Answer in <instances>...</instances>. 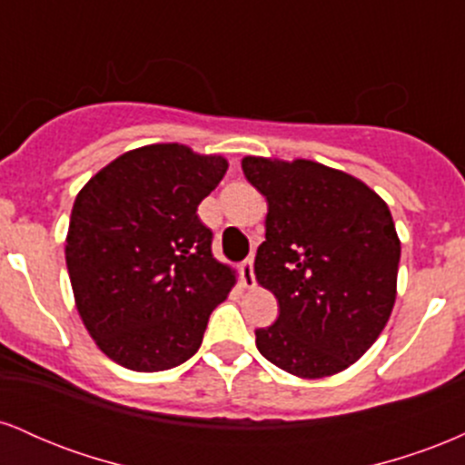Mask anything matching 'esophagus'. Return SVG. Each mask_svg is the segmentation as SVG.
Wrapping results in <instances>:
<instances>
[{"instance_id": "esophagus-1", "label": "esophagus", "mask_w": 465, "mask_h": 465, "mask_svg": "<svg viewBox=\"0 0 465 465\" xmlns=\"http://www.w3.org/2000/svg\"><path fill=\"white\" fill-rule=\"evenodd\" d=\"M240 273H242V286L244 288L258 286V282H255V273H253V260H244L242 266H240Z\"/></svg>"}]
</instances>
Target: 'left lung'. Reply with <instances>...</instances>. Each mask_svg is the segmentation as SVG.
<instances>
[{"label":"left lung","instance_id":"left-lung-1","mask_svg":"<svg viewBox=\"0 0 465 465\" xmlns=\"http://www.w3.org/2000/svg\"><path fill=\"white\" fill-rule=\"evenodd\" d=\"M242 173L269 205L255 280L280 303L277 322L255 330L260 354L308 381L348 370L396 303L400 238L387 203L311 159L249 154Z\"/></svg>","mask_w":465,"mask_h":465}]
</instances>
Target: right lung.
Wrapping results in <instances>:
<instances>
[{"label": "right lung", "instance_id": "1", "mask_svg": "<svg viewBox=\"0 0 465 465\" xmlns=\"http://www.w3.org/2000/svg\"><path fill=\"white\" fill-rule=\"evenodd\" d=\"M227 168L223 154L148 143L106 163L78 192L65 238L74 302L117 365L163 371L201 348L212 311L236 284L196 214Z\"/></svg>", "mask_w": 465, "mask_h": 465}]
</instances>
